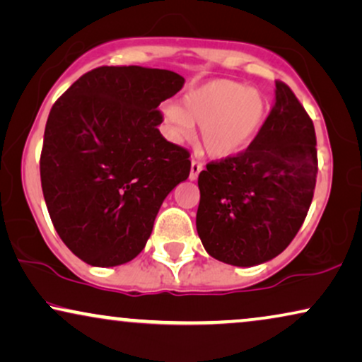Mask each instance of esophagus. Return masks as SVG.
<instances>
[{
	"mask_svg": "<svg viewBox=\"0 0 362 362\" xmlns=\"http://www.w3.org/2000/svg\"><path fill=\"white\" fill-rule=\"evenodd\" d=\"M204 170V165H202L200 162L197 160H192V165H190V180H197L199 178V173Z\"/></svg>",
	"mask_w": 362,
	"mask_h": 362,
	"instance_id": "1",
	"label": "esophagus"
}]
</instances>
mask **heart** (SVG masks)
<instances>
[{
    "mask_svg": "<svg viewBox=\"0 0 362 362\" xmlns=\"http://www.w3.org/2000/svg\"><path fill=\"white\" fill-rule=\"evenodd\" d=\"M268 104L257 89L230 79H214L189 90L182 105L165 104L162 115L173 141H185L200 125V142L214 158H230L248 148L262 131Z\"/></svg>",
    "mask_w": 362,
    "mask_h": 362,
    "instance_id": "obj_1",
    "label": "heart"
}]
</instances>
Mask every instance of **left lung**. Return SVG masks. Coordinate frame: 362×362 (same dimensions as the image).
<instances>
[{
  "mask_svg": "<svg viewBox=\"0 0 362 362\" xmlns=\"http://www.w3.org/2000/svg\"><path fill=\"white\" fill-rule=\"evenodd\" d=\"M316 173L315 125L276 81L272 112L247 151L200 172L197 231L206 253L233 267L278 257L306 218Z\"/></svg>",
  "mask_w": 362,
  "mask_h": 362,
  "instance_id": "1",
  "label": "left lung"
}]
</instances>
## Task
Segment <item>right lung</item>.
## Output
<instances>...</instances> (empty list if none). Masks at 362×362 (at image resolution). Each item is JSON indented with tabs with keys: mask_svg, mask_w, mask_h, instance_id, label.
I'll return each mask as SVG.
<instances>
[{
	"mask_svg": "<svg viewBox=\"0 0 362 362\" xmlns=\"http://www.w3.org/2000/svg\"><path fill=\"white\" fill-rule=\"evenodd\" d=\"M184 83L167 69L103 66L52 105L40 162L42 195L57 235L88 264L136 258L165 197L189 178L190 153L157 129V107Z\"/></svg>",
	"mask_w": 362,
	"mask_h": 362,
	"instance_id": "obj_1",
	"label": "right lung"
}]
</instances>
